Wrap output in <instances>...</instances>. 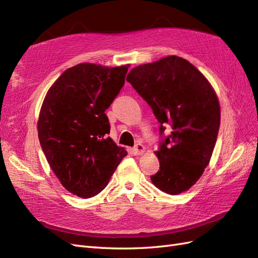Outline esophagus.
<instances>
[{"instance_id": "esophagus-1", "label": "esophagus", "mask_w": 258, "mask_h": 258, "mask_svg": "<svg viewBox=\"0 0 258 258\" xmlns=\"http://www.w3.org/2000/svg\"><path fill=\"white\" fill-rule=\"evenodd\" d=\"M145 152V147L144 145L142 144H137L134 148H132V153H134L136 156H139V155H142L143 153Z\"/></svg>"}]
</instances>
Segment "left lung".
I'll return each mask as SVG.
<instances>
[{
    "label": "left lung",
    "instance_id": "1",
    "mask_svg": "<svg viewBox=\"0 0 258 258\" xmlns=\"http://www.w3.org/2000/svg\"><path fill=\"white\" fill-rule=\"evenodd\" d=\"M160 122L172 127L155 154L160 170L151 176L161 191L178 195L197 183L212 156L221 107L212 85L199 70L177 56L134 68L127 75Z\"/></svg>",
    "mask_w": 258,
    "mask_h": 258
}]
</instances>
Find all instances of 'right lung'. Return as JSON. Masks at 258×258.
<instances>
[{
    "label": "right lung",
    "instance_id": "1",
    "mask_svg": "<svg viewBox=\"0 0 258 258\" xmlns=\"http://www.w3.org/2000/svg\"><path fill=\"white\" fill-rule=\"evenodd\" d=\"M130 64L80 63L62 73L46 93L38 115L42 150L61 185L87 199L102 191L127 151L107 137L105 115Z\"/></svg>",
    "mask_w": 258,
    "mask_h": 258
}]
</instances>
